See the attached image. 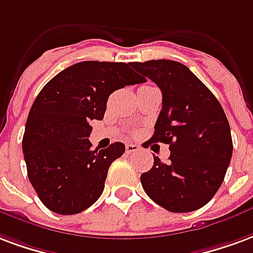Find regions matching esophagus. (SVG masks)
<instances>
[{
    "mask_svg": "<svg viewBox=\"0 0 253 253\" xmlns=\"http://www.w3.org/2000/svg\"><path fill=\"white\" fill-rule=\"evenodd\" d=\"M141 150V147L134 143H127L126 145V153L127 154H131V153H136V151Z\"/></svg>",
    "mask_w": 253,
    "mask_h": 253,
    "instance_id": "esophagus-1",
    "label": "esophagus"
}]
</instances>
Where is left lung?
Returning <instances> with one entry per match:
<instances>
[{"mask_svg": "<svg viewBox=\"0 0 253 253\" xmlns=\"http://www.w3.org/2000/svg\"><path fill=\"white\" fill-rule=\"evenodd\" d=\"M162 92V110L151 142L169 145V161L154 157L141 175L147 196L174 213L197 211L221 186L232 158V136L225 112L211 89L178 61L130 63Z\"/></svg>", "mask_w": 253, "mask_h": 253, "instance_id": "left-lung-1", "label": "left lung"}]
</instances>
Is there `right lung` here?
<instances>
[{"label": "right lung", "mask_w": 253, "mask_h": 253, "mask_svg": "<svg viewBox=\"0 0 253 253\" xmlns=\"http://www.w3.org/2000/svg\"><path fill=\"white\" fill-rule=\"evenodd\" d=\"M130 63L82 61L61 71L32 104L22 138L28 177L49 211L76 214L103 193L108 168L126 147L115 142L92 150L91 121H102L108 96L143 83Z\"/></svg>", "instance_id": "obj_1"}]
</instances>
